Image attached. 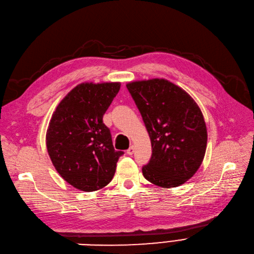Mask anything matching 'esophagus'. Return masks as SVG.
Wrapping results in <instances>:
<instances>
[{
	"label": "esophagus",
	"mask_w": 254,
	"mask_h": 254,
	"mask_svg": "<svg viewBox=\"0 0 254 254\" xmlns=\"http://www.w3.org/2000/svg\"><path fill=\"white\" fill-rule=\"evenodd\" d=\"M134 151H135V147H134V145H130V146L128 147V149L127 150V154H129V156H130V154H133V153H134Z\"/></svg>",
	"instance_id": "1"
}]
</instances>
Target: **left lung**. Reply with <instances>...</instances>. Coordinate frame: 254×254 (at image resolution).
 <instances>
[{
	"label": "left lung",
	"instance_id": "obj_1",
	"mask_svg": "<svg viewBox=\"0 0 254 254\" xmlns=\"http://www.w3.org/2000/svg\"><path fill=\"white\" fill-rule=\"evenodd\" d=\"M127 90L151 142L144 178L163 188L185 184L203 161L207 131L200 108L181 87L165 79L129 82Z\"/></svg>",
	"mask_w": 254,
	"mask_h": 254
}]
</instances>
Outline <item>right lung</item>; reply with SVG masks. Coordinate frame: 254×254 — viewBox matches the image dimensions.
Wrapping results in <instances>:
<instances>
[{"label":"right lung","mask_w":254,"mask_h":254,"mask_svg":"<svg viewBox=\"0 0 254 254\" xmlns=\"http://www.w3.org/2000/svg\"><path fill=\"white\" fill-rule=\"evenodd\" d=\"M120 89L119 82L82 83L59 103L47 130L55 169L75 189L93 192L112 181L124 151L114 149L103 116Z\"/></svg>","instance_id":"right-lung-1"}]
</instances>
